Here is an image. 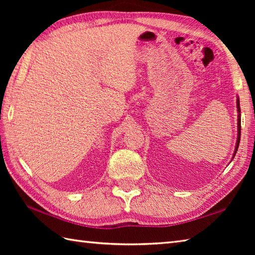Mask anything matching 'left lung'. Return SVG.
Segmentation results:
<instances>
[{
    "instance_id": "obj_1",
    "label": "left lung",
    "mask_w": 255,
    "mask_h": 255,
    "mask_svg": "<svg viewBox=\"0 0 255 255\" xmlns=\"http://www.w3.org/2000/svg\"><path fill=\"white\" fill-rule=\"evenodd\" d=\"M237 108H238V138H237V143H236V149H235V152H234V156L232 158H235V155L238 151V148H239V143H240V137H241V111H240V101L239 99H237Z\"/></svg>"
}]
</instances>
